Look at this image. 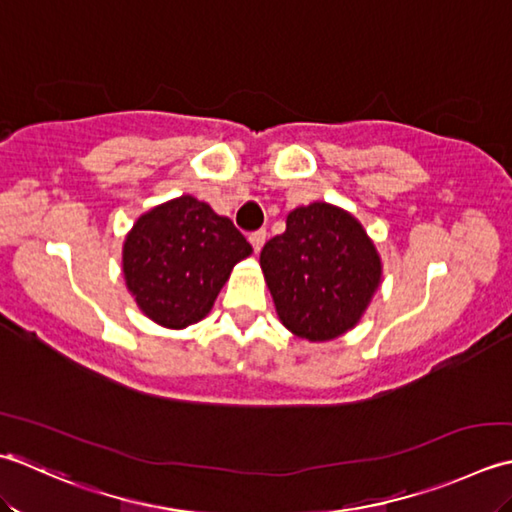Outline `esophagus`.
I'll return each mask as SVG.
<instances>
[{"label": "esophagus", "instance_id": "obj_1", "mask_svg": "<svg viewBox=\"0 0 512 512\" xmlns=\"http://www.w3.org/2000/svg\"><path fill=\"white\" fill-rule=\"evenodd\" d=\"M265 241H267L265 229H256V232L249 234V243H252V247L256 249V252H260V247L265 245Z\"/></svg>", "mask_w": 512, "mask_h": 512}]
</instances>
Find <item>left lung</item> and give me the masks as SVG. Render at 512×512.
Segmentation results:
<instances>
[{
	"label": "left lung",
	"instance_id": "8db88e82",
	"mask_svg": "<svg viewBox=\"0 0 512 512\" xmlns=\"http://www.w3.org/2000/svg\"><path fill=\"white\" fill-rule=\"evenodd\" d=\"M260 269L280 322L309 342L356 327L382 283V258L367 229L325 201L287 214L285 232L260 252Z\"/></svg>",
	"mask_w": 512,
	"mask_h": 512
}]
</instances>
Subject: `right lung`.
<instances>
[{"label": "right lung", "mask_w": 512, "mask_h": 512, "mask_svg": "<svg viewBox=\"0 0 512 512\" xmlns=\"http://www.w3.org/2000/svg\"><path fill=\"white\" fill-rule=\"evenodd\" d=\"M252 245L227 216L183 194L137 218L123 241V278L156 325L185 329L203 320Z\"/></svg>", "instance_id": "1"}]
</instances>
